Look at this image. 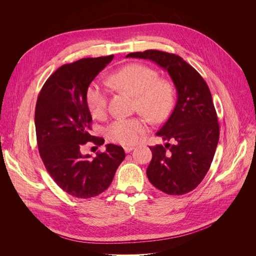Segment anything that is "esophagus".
I'll use <instances>...</instances> for the list:
<instances>
[{
  "mask_svg": "<svg viewBox=\"0 0 256 256\" xmlns=\"http://www.w3.org/2000/svg\"><path fill=\"white\" fill-rule=\"evenodd\" d=\"M134 148V146H124V152L128 154V152H130Z\"/></svg>",
  "mask_w": 256,
  "mask_h": 256,
  "instance_id": "esophagus-1",
  "label": "esophagus"
}]
</instances>
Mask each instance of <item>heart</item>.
<instances>
[{"label":"heart","instance_id":"obj_1","mask_svg":"<svg viewBox=\"0 0 256 256\" xmlns=\"http://www.w3.org/2000/svg\"><path fill=\"white\" fill-rule=\"evenodd\" d=\"M110 82L136 96V108L154 122H162L174 102L172 84L158 78V72L144 64H128L110 76ZM86 106L96 118L106 114L108 94L98 82H92L86 92ZM148 130V120L142 116L120 118L114 120L106 130L108 138L118 144H132Z\"/></svg>","mask_w":256,"mask_h":256}]
</instances>
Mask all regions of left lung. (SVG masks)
<instances>
[{
    "label": "left lung",
    "mask_w": 256,
    "mask_h": 256,
    "mask_svg": "<svg viewBox=\"0 0 256 256\" xmlns=\"http://www.w3.org/2000/svg\"><path fill=\"white\" fill-rule=\"evenodd\" d=\"M126 58L150 60L172 78L178 100L168 120L156 134L168 142L150 146L152 158L146 176L170 196L194 190L208 174L220 140V124L210 90L202 76L182 58L156 50Z\"/></svg>",
    "instance_id": "1"
}]
</instances>
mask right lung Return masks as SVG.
Here are the masks:
<instances>
[{"mask_svg":"<svg viewBox=\"0 0 256 256\" xmlns=\"http://www.w3.org/2000/svg\"><path fill=\"white\" fill-rule=\"evenodd\" d=\"M114 54L86 58L58 68L42 88L34 112L38 148L54 182L66 194L90 198L104 192L126 158L122 146L108 144L96 156L82 154L86 142L104 140L90 134L92 116L86 92Z\"/></svg>","mask_w":256,"mask_h":256,"instance_id":"add662e5","label":"right lung"}]
</instances>
